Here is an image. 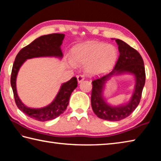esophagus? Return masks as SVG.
Wrapping results in <instances>:
<instances>
[{"label": "esophagus", "instance_id": "esophagus-1", "mask_svg": "<svg viewBox=\"0 0 161 161\" xmlns=\"http://www.w3.org/2000/svg\"><path fill=\"white\" fill-rule=\"evenodd\" d=\"M84 79H85V77H84V76L82 75H79L77 76V80H78V83H80L84 80Z\"/></svg>", "mask_w": 161, "mask_h": 161}]
</instances>
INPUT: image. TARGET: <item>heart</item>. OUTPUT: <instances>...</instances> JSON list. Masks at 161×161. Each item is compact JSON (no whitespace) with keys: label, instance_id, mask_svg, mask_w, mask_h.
<instances>
[{"label":"heart","instance_id":"1","mask_svg":"<svg viewBox=\"0 0 161 161\" xmlns=\"http://www.w3.org/2000/svg\"><path fill=\"white\" fill-rule=\"evenodd\" d=\"M70 66L85 65V70L90 75H102L109 71L116 64L118 52L112 44L103 42H87L76 45L71 52Z\"/></svg>","mask_w":161,"mask_h":161}]
</instances>
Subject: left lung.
<instances>
[{
  "instance_id": "1",
  "label": "left lung",
  "mask_w": 161,
  "mask_h": 161,
  "mask_svg": "<svg viewBox=\"0 0 161 161\" xmlns=\"http://www.w3.org/2000/svg\"><path fill=\"white\" fill-rule=\"evenodd\" d=\"M119 52V58L114 69L108 74L92 81L91 106L94 113L100 119L117 122L129 117L139 105L143 86L145 85L146 73L144 64L140 53L122 40L115 39ZM131 74L135 78L134 92L131 100L126 104L112 106L106 103L103 96L105 83L112 76Z\"/></svg>"
}]
</instances>
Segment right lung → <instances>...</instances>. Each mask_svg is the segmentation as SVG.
<instances>
[{
	"mask_svg": "<svg viewBox=\"0 0 161 161\" xmlns=\"http://www.w3.org/2000/svg\"><path fill=\"white\" fill-rule=\"evenodd\" d=\"M64 34H51L41 36L19 51L14 61L10 83L14 98L19 110L33 119L45 122L58 117L66 110L72 92L78 86L77 79L73 77L62 84L56 97L49 105L42 108H28L19 99L16 88V78L19 69L27 59L37 57H57L61 58L63 53L61 46L64 39Z\"/></svg>",
	"mask_w": 161,
	"mask_h": 161,
	"instance_id": "add662e5",
	"label": "right lung"
}]
</instances>
